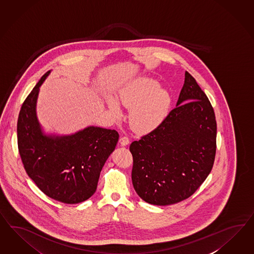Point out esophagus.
Instances as JSON below:
<instances>
[{
    "label": "esophagus",
    "instance_id": "1",
    "mask_svg": "<svg viewBox=\"0 0 254 254\" xmlns=\"http://www.w3.org/2000/svg\"><path fill=\"white\" fill-rule=\"evenodd\" d=\"M129 142H130V140L127 136H122L119 138V143L121 146H127V145L129 144Z\"/></svg>",
    "mask_w": 254,
    "mask_h": 254
}]
</instances>
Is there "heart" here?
I'll list each match as a JSON object with an SVG mask.
<instances>
[{
  "mask_svg": "<svg viewBox=\"0 0 254 254\" xmlns=\"http://www.w3.org/2000/svg\"><path fill=\"white\" fill-rule=\"evenodd\" d=\"M119 99L126 107L131 108L129 123L137 132L155 129L167 116L172 103L169 91L149 76L133 79L120 91ZM106 103L116 117L122 115L121 106L115 97H107Z\"/></svg>",
  "mask_w": 254,
  "mask_h": 254,
  "instance_id": "obj_1",
  "label": "heart"
}]
</instances>
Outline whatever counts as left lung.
I'll return each mask as SVG.
<instances>
[{
    "label": "left lung",
    "mask_w": 254,
    "mask_h": 254,
    "mask_svg": "<svg viewBox=\"0 0 254 254\" xmlns=\"http://www.w3.org/2000/svg\"><path fill=\"white\" fill-rule=\"evenodd\" d=\"M129 150L133 187L148 203H178L204 182L215 157L216 120L210 101L189 72L176 108Z\"/></svg>",
    "instance_id": "obj_1"
}]
</instances>
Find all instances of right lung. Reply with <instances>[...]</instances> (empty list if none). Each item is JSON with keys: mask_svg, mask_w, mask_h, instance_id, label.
I'll list each match as a JSON object with an SVG mask.
<instances>
[{"mask_svg": "<svg viewBox=\"0 0 254 254\" xmlns=\"http://www.w3.org/2000/svg\"><path fill=\"white\" fill-rule=\"evenodd\" d=\"M42 75L22 104L17 120V143L28 177L44 194L66 204L90 198L100 174L119 138L117 131L89 126L70 135L46 134L37 117Z\"/></svg>", "mask_w": 254, "mask_h": 254, "instance_id": "right-lung-1", "label": "right lung"}]
</instances>
